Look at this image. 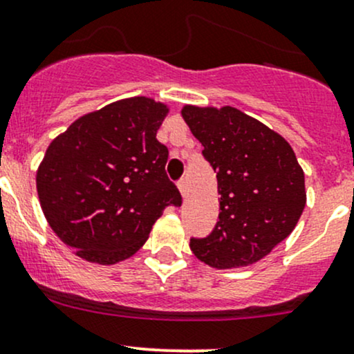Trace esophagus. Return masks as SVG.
<instances>
[{"mask_svg":"<svg viewBox=\"0 0 354 354\" xmlns=\"http://www.w3.org/2000/svg\"><path fill=\"white\" fill-rule=\"evenodd\" d=\"M177 187H178V191H180L182 197L187 196V184H185L184 178H182V180H178V182H177Z\"/></svg>","mask_w":354,"mask_h":354,"instance_id":"34e87169","label":"esophagus"}]
</instances>
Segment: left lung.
<instances>
[{
    "instance_id": "obj_1",
    "label": "left lung",
    "mask_w": 354,
    "mask_h": 354,
    "mask_svg": "<svg viewBox=\"0 0 354 354\" xmlns=\"http://www.w3.org/2000/svg\"><path fill=\"white\" fill-rule=\"evenodd\" d=\"M218 177L219 221L207 238L191 239L192 253L212 268L260 261L297 226L306 180L287 140L233 106L182 108Z\"/></svg>"
}]
</instances>
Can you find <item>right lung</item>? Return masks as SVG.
<instances>
[{"mask_svg": "<svg viewBox=\"0 0 354 354\" xmlns=\"http://www.w3.org/2000/svg\"><path fill=\"white\" fill-rule=\"evenodd\" d=\"M170 108L135 96L77 118L52 140L37 192L52 231L82 260L115 265L145 245L180 192L165 174L157 131Z\"/></svg>", "mask_w": 354, "mask_h": 354, "instance_id": "obj_1", "label": "right lung"}]
</instances>
